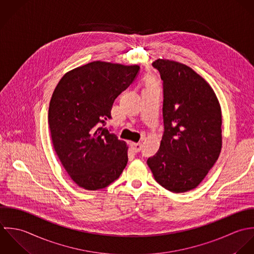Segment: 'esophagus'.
<instances>
[{
    "label": "esophagus",
    "mask_w": 254,
    "mask_h": 254,
    "mask_svg": "<svg viewBox=\"0 0 254 254\" xmlns=\"http://www.w3.org/2000/svg\"><path fill=\"white\" fill-rule=\"evenodd\" d=\"M130 146H131V149H132V151H133V152L137 153L139 152V151L141 150L142 144H141L140 142H137V143H135V142H131Z\"/></svg>",
    "instance_id": "obj_1"
}]
</instances>
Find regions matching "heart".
<instances>
[{
	"label": "heart",
	"mask_w": 254,
	"mask_h": 254,
	"mask_svg": "<svg viewBox=\"0 0 254 254\" xmlns=\"http://www.w3.org/2000/svg\"><path fill=\"white\" fill-rule=\"evenodd\" d=\"M149 83H153V82H149Z\"/></svg>",
	"instance_id": "obj_1"
}]
</instances>
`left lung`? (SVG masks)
Segmentation results:
<instances>
[{"instance_id":"left-lung-1","label":"left lung","mask_w":254,"mask_h":254,"mask_svg":"<svg viewBox=\"0 0 254 254\" xmlns=\"http://www.w3.org/2000/svg\"><path fill=\"white\" fill-rule=\"evenodd\" d=\"M163 80L164 134L147 164L154 179L180 193L195 189L214 166L222 148V115L211 86L190 66L157 60Z\"/></svg>"}]
</instances>
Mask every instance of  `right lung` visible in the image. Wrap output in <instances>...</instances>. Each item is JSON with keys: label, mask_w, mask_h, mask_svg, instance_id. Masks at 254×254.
<instances>
[{"label": "right lung", "mask_w": 254, "mask_h": 254, "mask_svg": "<svg viewBox=\"0 0 254 254\" xmlns=\"http://www.w3.org/2000/svg\"><path fill=\"white\" fill-rule=\"evenodd\" d=\"M138 65L92 62L65 73L52 95L48 123L62 165L80 188L104 189L127 164L125 141L111 133L115 99L136 78Z\"/></svg>", "instance_id": "right-lung-1"}]
</instances>
